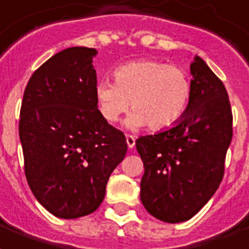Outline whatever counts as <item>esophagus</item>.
I'll return each instance as SVG.
<instances>
[{
  "label": "esophagus",
  "instance_id": "obj_1",
  "mask_svg": "<svg viewBox=\"0 0 249 249\" xmlns=\"http://www.w3.org/2000/svg\"><path fill=\"white\" fill-rule=\"evenodd\" d=\"M126 143H128V148L133 149L134 145H136V139H134L133 136H126Z\"/></svg>",
  "mask_w": 249,
  "mask_h": 249
}]
</instances>
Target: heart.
<instances>
[{
	"instance_id": "heart-1",
	"label": "heart",
	"mask_w": 249,
	"mask_h": 249,
	"mask_svg": "<svg viewBox=\"0 0 249 249\" xmlns=\"http://www.w3.org/2000/svg\"><path fill=\"white\" fill-rule=\"evenodd\" d=\"M115 84L97 83L95 95L103 119L119 121L129 109L133 112L126 126L143 125L153 132L169 129L185 116L193 95L189 75L182 68L165 62L142 59L119 66L113 71Z\"/></svg>"
}]
</instances>
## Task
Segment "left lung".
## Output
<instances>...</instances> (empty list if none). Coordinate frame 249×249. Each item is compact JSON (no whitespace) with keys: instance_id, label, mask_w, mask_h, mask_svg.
Here are the masks:
<instances>
[{"instance_id":"8db88e82","label":"left lung","mask_w":249,"mask_h":249,"mask_svg":"<svg viewBox=\"0 0 249 249\" xmlns=\"http://www.w3.org/2000/svg\"><path fill=\"white\" fill-rule=\"evenodd\" d=\"M190 104L173 128L136 140L143 162L141 202L167 223L193 218L218 190L232 140V110L222 80L195 55Z\"/></svg>"}]
</instances>
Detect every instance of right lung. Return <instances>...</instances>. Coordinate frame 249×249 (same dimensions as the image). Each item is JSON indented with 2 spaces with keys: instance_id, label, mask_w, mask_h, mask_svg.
Instances as JSON below:
<instances>
[{
  "instance_id": "add662e5",
  "label": "right lung",
  "mask_w": 249,
  "mask_h": 249,
  "mask_svg": "<svg viewBox=\"0 0 249 249\" xmlns=\"http://www.w3.org/2000/svg\"><path fill=\"white\" fill-rule=\"evenodd\" d=\"M95 49L70 47L31 75L19 115L25 174L33 194L62 219L99 209L128 150L121 130L97 109Z\"/></svg>"
}]
</instances>
